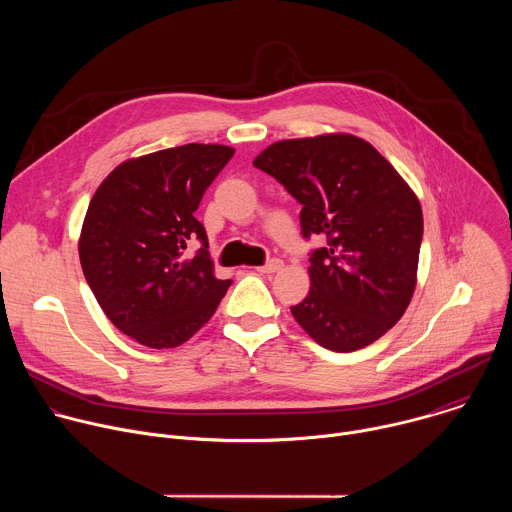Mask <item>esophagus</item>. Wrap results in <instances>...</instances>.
Segmentation results:
<instances>
[{
    "label": "esophagus",
    "instance_id": "obj_1",
    "mask_svg": "<svg viewBox=\"0 0 512 512\" xmlns=\"http://www.w3.org/2000/svg\"><path fill=\"white\" fill-rule=\"evenodd\" d=\"M281 267H283V261H279V259H271V261H267L265 265L257 267V271H259V273H275V271H279Z\"/></svg>",
    "mask_w": 512,
    "mask_h": 512
}]
</instances>
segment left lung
Returning a JSON list of instances; mask_svg holds the SVG:
<instances>
[{"instance_id": "8db88e82", "label": "left lung", "mask_w": 512, "mask_h": 512, "mask_svg": "<svg viewBox=\"0 0 512 512\" xmlns=\"http://www.w3.org/2000/svg\"><path fill=\"white\" fill-rule=\"evenodd\" d=\"M253 166L302 204L304 237L328 239L310 257V291L291 308L296 322L334 352L379 340L417 285L423 212L411 186L352 133L275 141Z\"/></svg>"}]
</instances>
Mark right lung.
I'll return each mask as SVG.
<instances>
[{
    "instance_id": "obj_1",
    "label": "right lung",
    "mask_w": 512,
    "mask_h": 512,
    "mask_svg": "<svg viewBox=\"0 0 512 512\" xmlns=\"http://www.w3.org/2000/svg\"><path fill=\"white\" fill-rule=\"evenodd\" d=\"M235 150L186 143L119 164L97 188L81 237V267L105 316L135 342L176 348L225 298L196 208ZM203 249L187 257L185 247Z\"/></svg>"
}]
</instances>
